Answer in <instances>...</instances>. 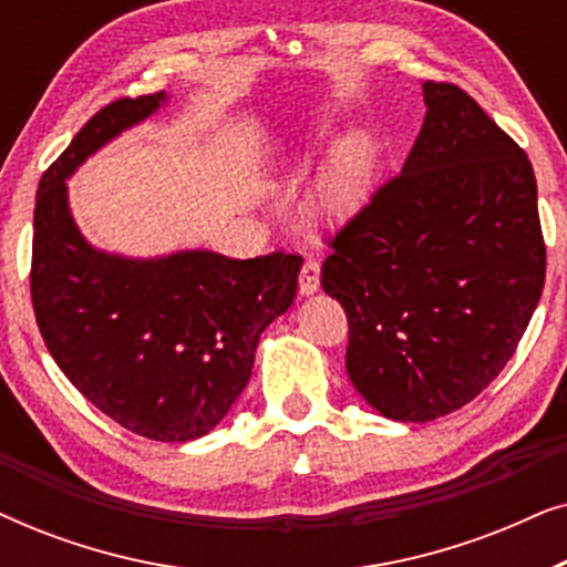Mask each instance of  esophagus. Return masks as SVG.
Returning <instances> with one entry per match:
<instances>
[{
    "label": "esophagus",
    "instance_id": "1",
    "mask_svg": "<svg viewBox=\"0 0 567 567\" xmlns=\"http://www.w3.org/2000/svg\"><path fill=\"white\" fill-rule=\"evenodd\" d=\"M317 289H320V262L307 260L299 274V293L301 297H312Z\"/></svg>",
    "mask_w": 567,
    "mask_h": 567
}]
</instances>
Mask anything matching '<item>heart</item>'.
<instances>
[{
    "label": "heart",
    "mask_w": 567,
    "mask_h": 567,
    "mask_svg": "<svg viewBox=\"0 0 567 567\" xmlns=\"http://www.w3.org/2000/svg\"><path fill=\"white\" fill-rule=\"evenodd\" d=\"M377 173V144L367 131H348L328 154L312 193V212L328 224L351 221L369 204Z\"/></svg>",
    "instance_id": "1"
}]
</instances>
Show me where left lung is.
Masks as SVG:
<instances>
[{"mask_svg": "<svg viewBox=\"0 0 567 567\" xmlns=\"http://www.w3.org/2000/svg\"><path fill=\"white\" fill-rule=\"evenodd\" d=\"M402 173L332 239L348 377L379 415L429 423L501 374L545 286L532 162L454 84L423 82Z\"/></svg>", "mask_w": 567, "mask_h": 567, "instance_id": "left-lung-1", "label": "left lung"}]
</instances>
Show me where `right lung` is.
Listing matches in <instances>:
<instances>
[{
  "instance_id": "1",
  "label": "right lung",
  "mask_w": 567,
  "mask_h": 567,
  "mask_svg": "<svg viewBox=\"0 0 567 567\" xmlns=\"http://www.w3.org/2000/svg\"><path fill=\"white\" fill-rule=\"evenodd\" d=\"M167 103V92L115 100L45 169L30 291L69 382L123 429L183 444L214 431L243 394L262 330L293 305L301 258L237 260L204 247L134 258L82 235L66 181Z\"/></svg>"
}]
</instances>
